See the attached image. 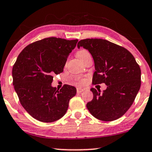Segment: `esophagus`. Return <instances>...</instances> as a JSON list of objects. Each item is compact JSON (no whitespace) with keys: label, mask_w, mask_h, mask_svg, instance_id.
Listing matches in <instances>:
<instances>
[{"label":"esophagus","mask_w":152,"mask_h":152,"mask_svg":"<svg viewBox=\"0 0 152 152\" xmlns=\"http://www.w3.org/2000/svg\"><path fill=\"white\" fill-rule=\"evenodd\" d=\"M84 91V88H77V92L78 94L82 93V92Z\"/></svg>","instance_id":"esophagus-1"}]
</instances>
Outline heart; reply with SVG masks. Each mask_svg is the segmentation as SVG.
Instances as JSON below:
<instances>
[{
  "instance_id": "heart-1",
  "label": "heart",
  "mask_w": 152,
  "mask_h": 152,
  "mask_svg": "<svg viewBox=\"0 0 152 152\" xmlns=\"http://www.w3.org/2000/svg\"><path fill=\"white\" fill-rule=\"evenodd\" d=\"M88 52H87V51H86V50H80V51H79V52H77V56L78 57L82 56H84V55L88 54Z\"/></svg>"
}]
</instances>
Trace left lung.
<instances>
[{"mask_svg":"<svg viewBox=\"0 0 152 152\" xmlns=\"http://www.w3.org/2000/svg\"><path fill=\"white\" fill-rule=\"evenodd\" d=\"M94 58L93 84L105 83L107 88H91L94 98L86 104L96 119L111 121L119 119L131 107L141 85V70L134 56L124 47L103 39H84L77 44Z\"/></svg>","mask_w":152,"mask_h":152,"instance_id":"obj_1","label":"left lung"}]
</instances>
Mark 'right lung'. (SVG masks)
Listing matches in <instances>:
<instances>
[{
    "label": "right lung",
    "instance_id": "1",
    "mask_svg": "<svg viewBox=\"0 0 152 152\" xmlns=\"http://www.w3.org/2000/svg\"><path fill=\"white\" fill-rule=\"evenodd\" d=\"M78 40L52 37L26 47L12 68L13 85L21 105L35 119L53 122L66 113L77 89L65 84L53 87V75L64 71L67 58Z\"/></svg>",
    "mask_w": 152,
    "mask_h": 152
}]
</instances>
